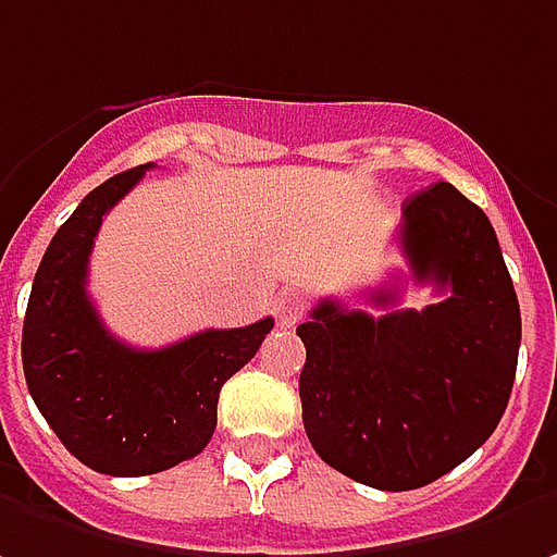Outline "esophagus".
Instances as JSON below:
<instances>
[{
    "instance_id": "esophagus-1",
    "label": "esophagus",
    "mask_w": 557,
    "mask_h": 557,
    "mask_svg": "<svg viewBox=\"0 0 557 557\" xmlns=\"http://www.w3.org/2000/svg\"><path fill=\"white\" fill-rule=\"evenodd\" d=\"M277 320L280 326H296L301 320V301L296 296H283L277 301Z\"/></svg>"
}]
</instances>
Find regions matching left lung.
I'll return each instance as SVG.
<instances>
[{
    "mask_svg": "<svg viewBox=\"0 0 557 557\" xmlns=\"http://www.w3.org/2000/svg\"><path fill=\"white\" fill-rule=\"evenodd\" d=\"M400 252L441 301L388 314L323 298L298 326L301 422L317 456L375 490H416L466 462L506 412L521 308L496 231L481 206L437 182L404 202Z\"/></svg>",
    "mask_w": 557,
    "mask_h": 557,
    "instance_id": "8db88e82",
    "label": "left lung"
}]
</instances>
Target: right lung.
Wrapping results in <instances>:
<instances>
[{"label": "right lung", "mask_w": 557, "mask_h": 557, "mask_svg": "<svg viewBox=\"0 0 557 557\" xmlns=\"http://www.w3.org/2000/svg\"><path fill=\"white\" fill-rule=\"evenodd\" d=\"M147 169L107 178L51 237L24 317V375L39 412L83 466L138 478L194 459L212 441L221 385L243 370L274 320L206 330L141 351L107 333L86 293L104 215Z\"/></svg>", "instance_id": "add662e5"}]
</instances>
